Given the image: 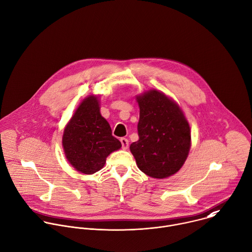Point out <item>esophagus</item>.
I'll use <instances>...</instances> for the list:
<instances>
[{
    "label": "esophagus",
    "instance_id": "obj_1",
    "mask_svg": "<svg viewBox=\"0 0 252 252\" xmlns=\"http://www.w3.org/2000/svg\"><path fill=\"white\" fill-rule=\"evenodd\" d=\"M120 142H121V145H122V149L127 150L128 147H129V141L126 138H121Z\"/></svg>",
    "mask_w": 252,
    "mask_h": 252
}]
</instances>
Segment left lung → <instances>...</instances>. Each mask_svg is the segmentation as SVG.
I'll use <instances>...</instances> for the list:
<instances>
[{
    "mask_svg": "<svg viewBox=\"0 0 252 252\" xmlns=\"http://www.w3.org/2000/svg\"><path fill=\"white\" fill-rule=\"evenodd\" d=\"M139 140L130 146L140 170L153 178H166L185 162L191 146L188 121L179 105L157 90L137 95Z\"/></svg>",
    "mask_w": 252,
    "mask_h": 252,
    "instance_id": "obj_1",
    "label": "left lung"
}]
</instances>
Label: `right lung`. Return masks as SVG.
I'll list each match as a JSON object with an SVG mask.
<instances>
[{"label":"right lung","mask_w":252,"mask_h":252,"mask_svg":"<svg viewBox=\"0 0 252 252\" xmlns=\"http://www.w3.org/2000/svg\"><path fill=\"white\" fill-rule=\"evenodd\" d=\"M62 144L69 163L79 172L93 174L100 170L106 158L121 148L112 136L109 123L100 114L96 95L86 97L64 129Z\"/></svg>","instance_id":"add662e5"}]
</instances>
